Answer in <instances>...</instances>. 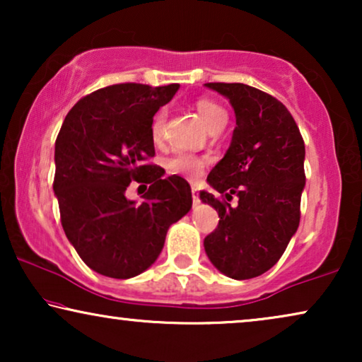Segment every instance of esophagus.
I'll list each match as a JSON object with an SVG mask.
<instances>
[{"label":"esophagus","mask_w":362,"mask_h":362,"mask_svg":"<svg viewBox=\"0 0 362 362\" xmlns=\"http://www.w3.org/2000/svg\"><path fill=\"white\" fill-rule=\"evenodd\" d=\"M191 192H192V202L194 204H199V189H197V186H192L191 187Z\"/></svg>","instance_id":"obj_1"}]
</instances>
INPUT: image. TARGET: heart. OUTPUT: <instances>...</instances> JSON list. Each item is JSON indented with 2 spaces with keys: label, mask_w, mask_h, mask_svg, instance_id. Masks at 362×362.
<instances>
[{
  "label": "heart",
  "mask_w": 362,
  "mask_h": 362,
  "mask_svg": "<svg viewBox=\"0 0 362 362\" xmlns=\"http://www.w3.org/2000/svg\"><path fill=\"white\" fill-rule=\"evenodd\" d=\"M194 110L199 113L202 122L206 123V127L209 128V132H217L222 130L227 122V112L226 108L212 100L209 97H199L194 102ZM166 117L168 113L165 108L160 110L153 118L151 122V136L155 141H161L163 133H165V125H166ZM206 166V160L201 156L189 155V153H180V155L171 156L170 160L166 161V170L170 175H177L182 177H187V180H196L202 175Z\"/></svg>",
  "instance_id": "obj_1"
}]
</instances>
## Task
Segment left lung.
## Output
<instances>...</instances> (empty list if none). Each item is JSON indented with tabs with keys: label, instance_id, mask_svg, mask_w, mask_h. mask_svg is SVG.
I'll use <instances>...</instances> for the list:
<instances>
[{
	"label": "left lung",
	"instance_id": "obj_1",
	"mask_svg": "<svg viewBox=\"0 0 362 362\" xmlns=\"http://www.w3.org/2000/svg\"><path fill=\"white\" fill-rule=\"evenodd\" d=\"M206 87L229 98L237 127L229 150L207 176L214 191L199 194L221 217L204 249L224 275L254 279L279 262L298 229L305 143L291 113L275 97L245 83ZM232 194L240 197L235 208L226 202Z\"/></svg>",
	"mask_w": 362,
	"mask_h": 362
}]
</instances>
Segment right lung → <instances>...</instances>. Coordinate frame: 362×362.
<instances>
[{
  "instance_id": "add662e5",
  "label": "right lung",
  "mask_w": 362,
  "mask_h": 362,
  "mask_svg": "<svg viewBox=\"0 0 362 362\" xmlns=\"http://www.w3.org/2000/svg\"><path fill=\"white\" fill-rule=\"evenodd\" d=\"M170 83H115L81 98L56 140L54 192L67 239L87 267L110 279H132L158 259L171 224L189 212L191 186L163 180L151 122L177 92ZM132 180L151 185L144 202L124 197Z\"/></svg>"
}]
</instances>
